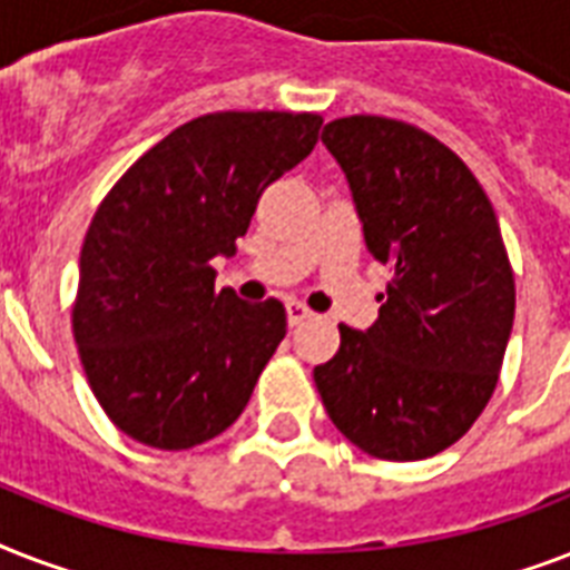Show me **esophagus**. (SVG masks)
I'll return each instance as SVG.
<instances>
[{"label":"esophagus","mask_w":570,"mask_h":570,"mask_svg":"<svg viewBox=\"0 0 570 570\" xmlns=\"http://www.w3.org/2000/svg\"><path fill=\"white\" fill-rule=\"evenodd\" d=\"M286 320H289V325H302L304 320H311V311L304 307L302 302H286Z\"/></svg>","instance_id":"esophagus-1"}]
</instances>
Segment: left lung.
<instances>
[{"mask_svg": "<svg viewBox=\"0 0 570 570\" xmlns=\"http://www.w3.org/2000/svg\"><path fill=\"white\" fill-rule=\"evenodd\" d=\"M322 141L390 284L373 328L340 325L337 355L313 381L355 446L429 459L485 411L512 334L514 272L494 206L450 147L405 120L337 118Z\"/></svg>", "mask_w": 570, "mask_h": 570, "instance_id": "obj_1", "label": "left lung"}]
</instances>
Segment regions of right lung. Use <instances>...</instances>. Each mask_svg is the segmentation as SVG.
I'll return each mask as SVG.
<instances>
[{
    "label": "right lung",
    "mask_w": 570,
    "mask_h": 570,
    "mask_svg": "<svg viewBox=\"0 0 570 570\" xmlns=\"http://www.w3.org/2000/svg\"><path fill=\"white\" fill-rule=\"evenodd\" d=\"M313 111H213L129 165L79 257L73 337L111 423L154 450L213 441L245 411L286 334L277 298L215 289L268 183L311 154Z\"/></svg>",
    "instance_id": "right-lung-1"
}]
</instances>
